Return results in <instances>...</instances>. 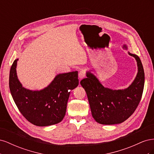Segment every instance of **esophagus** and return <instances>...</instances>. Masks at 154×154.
Wrapping results in <instances>:
<instances>
[{
  "instance_id": "obj_1",
  "label": "esophagus",
  "mask_w": 154,
  "mask_h": 154,
  "mask_svg": "<svg viewBox=\"0 0 154 154\" xmlns=\"http://www.w3.org/2000/svg\"><path fill=\"white\" fill-rule=\"evenodd\" d=\"M85 74H86V72H85V70H82V71L79 72L78 77H79V79H80V80H81V79L83 78L85 76Z\"/></svg>"
}]
</instances>
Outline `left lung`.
<instances>
[{
    "label": "left lung",
    "mask_w": 154,
    "mask_h": 154,
    "mask_svg": "<svg viewBox=\"0 0 154 154\" xmlns=\"http://www.w3.org/2000/svg\"><path fill=\"white\" fill-rule=\"evenodd\" d=\"M124 48L127 49L126 45ZM128 54L136 60L138 72L128 88L112 90L105 87L90 72H87V78L80 82L87 93L92 117L100 124L114 125L125 122L134 112L141 101L144 85L143 67L138 56Z\"/></svg>",
    "instance_id": "8db88e82"
}]
</instances>
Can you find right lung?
Returning a JSON list of instances; mask_svg holds the SVG:
<instances>
[{"instance_id":"right-lung-1","label":"right lung","mask_w":154,"mask_h":154,"mask_svg":"<svg viewBox=\"0 0 154 154\" xmlns=\"http://www.w3.org/2000/svg\"><path fill=\"white\" fill-rule=\"evenodd\" d=\"M18 59L13 62L9 86L13 99L23 116L31 123L45 127L62 122L66 112L70 92L79 84L78 71L59 74L44 89L23 87L17 75Z\"/></svg>"}]
</instances>
